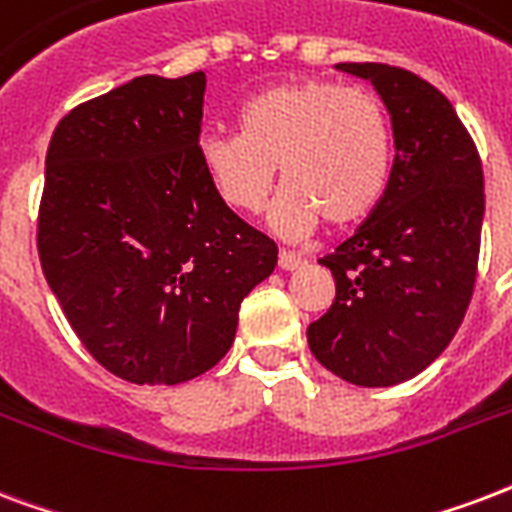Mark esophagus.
I'll use <instances>...</instances> for the list:
<instances>
[{
	"label": "esophagus",
	"instance_id": "34e87169",
	"mask_svg": "<svg viewBox=\"0 0 512 512\" xmlns=\"http://www.w3.org/2000/svg\"><path fill=\"white\" fill-rule=\"evenodd\" d=\"M302 264H305V259H302L299 253H291V251H286V248H280V253H278L280 270L291 272V270H297V267H302Z\"/></svg>",
	"mask_w": 512,
	"mask_h": 512
}]
</instances>
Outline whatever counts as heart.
Masks as SVG:
<instances>
[{"mask_svg": "<svg viewBox=\"0 0 512 512\" xmlns=\"http://www.w3.org/2000/svg\"><path fill=\"white\" fill-rule=\"evenodd\" d=\"M207 178L226 205L256 215L275 183L288 188L275 224L305 234L361 224L380 205L391 175V126L367 88L297 80L267 88L240 110V134H207Z\"/></svg>", "mask_w": 512, "mask_h": 512, "instance_id": "1", "label": "heart"}]
</instances>
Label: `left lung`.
Masks as SVG:
<instances>
[{"instance_id":"obj_1","label":"left lung","mask_w":512,"mask_h":512,"mask_svg":"<svg viewBox=\"0 0 512 512\" xmlns=\"http://www.w3.org/2000/svg\"><path fill=\"white\" fill-rule=\"evenodd\" d=\"M370 80L394 129L386 194L353 237L318 259L334 302L307 326L310 351L353 386H397L426 370L461 326L478 278L483 167L432 83L388 64H337Z\"/></svg>"}]
</instances>
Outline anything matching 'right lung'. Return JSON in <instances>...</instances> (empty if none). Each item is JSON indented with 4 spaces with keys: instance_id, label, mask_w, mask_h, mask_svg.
Here are the masks:
<instances>
[{
    "instance_id": "right-lung-1",
    "label": "right lung",
    "mask_w": 512,
    "mask_h": 512,
    "mask_svg": "<svg viewBox=\"0 0 512 512\" xmlns=\"http://www.w3.org/2000/svg\"><path fill=\"white\" fill-rule=\"evenodd\" d=\"M205 72L142 75L72 107L45 156L37 251L80 343L137 386H175L232 348L278 245L199 159Z\"/></svg>"
}]
</instances>
